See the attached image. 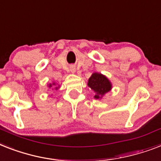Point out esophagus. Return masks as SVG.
<instances>
[{
	"label": "esophagus",
	"instance_id": "34e87169",
	"mask_svg": "<svg viewBox=\"0 0 161 161\" xmlns=\"http://www.w3.org/2000/svg\"><path fill=\"white\" fill-rule=\"evenodd\" d=\"M70 70H71L72 73H74V72H75V68H71V69H70Z\"/></svg>",
	"mask_w": 161,
	"mask_h": 161
}]
</instances>
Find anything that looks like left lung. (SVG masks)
Here are the masks:
<instances>
[{
	"label": "left lung",
	"mask_w": 161,
	"mask_h": 161,
	"mask_svg": "<svg viewBox=\"0 0 161 161\" xmlns=\"http://www.w3.org/2000/svg\"><path fill=\"white\" fill-rule=\"evenodd\" d=\"M87 85L94 92H96L94 97L96 99L101 98L105 93L108 92L112 88V84L104 75L94 73L88 79Z\"/></svg>",
	"instance_id": "left-lung-1"
}]
</instances>
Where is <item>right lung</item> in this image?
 <instances>
[{"mask_svg": "<svg viewBox=\"0 0 161 161\" xmlns=\"http://www.w3.org/2000/svg\"><path fill=\"white\" fill-rule=\"evenodd\" d=\"M53 85H55V84H54V83H53V84H49V87H52V86H53ZM55 88H56V89H58V87H56Z\"/></svg>", "mask_w": 161, "mask_h": 161, "instance_id": "add662e5", "label": "right lung"}]
</instances>
